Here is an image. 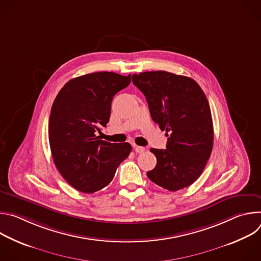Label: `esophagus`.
I'll use <instances>...</instances> for the list:
<instances>
[{"instance_id":"obj_1","label":"esophagus","mask_w":261,"mask_h":261,"mask_svg":"<svg viewBox=\"0 0 261 261\" xmlns=\"http://www.w3.org/2000/svg\"><path fill=\"white\" fill-rule=\"evenodd\" d=\"M134 150L136 153L140 154V153H143L145 151V148L143 146H139V145H134Z\"/></svg>"}]
</instances>
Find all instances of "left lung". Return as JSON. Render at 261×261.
Instances as JSON below:
<instances>
[{
    "label": "left lung",
    "mask_w": 261,
    "mask_h": 261,
    "mask_svg": "<svg viewBox=\"0 0 261 261\" xmlns=\"http://www.w3.org/2000/svg\"><path fill=\"white\" fill-rule=\"evenodd\" d=\"M132 82L145 96L153 121L168 137L165 150L151 148L157 164L147 177L172 192L189 187L213 150V120L203 91L194 80L166 71L133 74Z\"/></svg>",
    "instance_id": "left-lung-1"
}]
</instances>
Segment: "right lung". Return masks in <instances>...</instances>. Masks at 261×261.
Wrapping results in <instances>:
<instances>
[{
    "instance_id": "right-lung-1",
    "label": "right lung",
    "mask_w": 261,
    "mask_h": 261,
    "mask_svg": "<svg viewBox=\"0 0 261 261\" xmlns=\"http://www.w3.org/2000/svg\"><path fill=\"white\" fill-rule=\"evenodd\" d=\"M131 82V74L95 72L69 81L57 95L49 117L53 159L62 176L76 190L94 193L113 180L132 146L99 139L109 121L111 101Z\"/></svg>"
}]
</instances>
